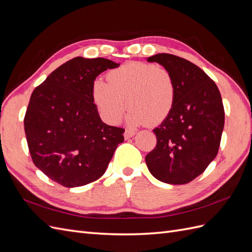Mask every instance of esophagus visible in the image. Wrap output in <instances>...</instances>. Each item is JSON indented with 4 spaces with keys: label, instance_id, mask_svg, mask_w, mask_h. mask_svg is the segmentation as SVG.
I'll return each mask as SVG.
<instances>
[{
    "label": "esophagus",
    "instance_id": "1",
    "mask_svg": "<svg viewBox=\"0 0 252 252\" xmlns=\"http://www.w3.org/2000/svg\"><path fill=\"white\" fill-rule=\"evenodd\" d=\"M135 134H136V132H135V131H133V130H126L125 131V138L126 139H128V138H131V137H133L134 136V135Z\"/></svg>",
    "mask_w": 252,
    "mask_h": 252
}]
</instances>
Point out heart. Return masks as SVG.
<instances>
[{
    "label": "heart",
    "instance_id": "1",
    "mask_svg": "<svg viewBox=\"0 0 252 252\" xmlns=\"http://www.w3.org/2000/svg\"><path fill=\"white\" fill-rule=\"evenodd\" d=\"M107 83L95 80L92 98L101 117L111 125L120 122L130 107L131 126L159 125L170 115L176 85L168 70L153 63L133 62L107 73ZM127 102H125V100Z\"/></svg>",
    "mask_w": 252,
    "mask_h": 252
}]
</instances>
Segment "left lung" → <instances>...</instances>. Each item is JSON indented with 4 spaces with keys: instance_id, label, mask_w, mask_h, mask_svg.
<instances>
[{
    "instance_id": "obj_1",
    "label": "left lung",
    "mask_w": 252,
    "mask_h": 252,
    "mask_svg": "<svg viewBox=\"0 0 252 252\" xmlns=\"http://www.w3.org/2000/svg\"><path fill=\"white\" fill-rule=\"evenodd\" d=\"M171 73L176 101L170 115L153 130L158 143L147 154L151 175L168 184H186L206 169L217 156L224 126L220 93L195 63L172 54L147 60Z\"/></svg>"
}]
</instances>
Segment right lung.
Returning <instances> with one entry per match:
<instances>
[{"mask_svg":"<svg viewBox=\"0 0 252 252\" xmlns=\"http://www.w3.org/2000/svg\"><path fill=\"white\" fill-rule=\"evenodd\" d=\"M119 64L102 57H74L55 69L31 95L24 131L32 159L64 188L101 178L125 140V128L104 124L92 98L95 77Z\"/></svg>","mask_w":252,"mask_h":252,"instance_id":"right-lung-1","label":"right lung"}]
</instances>
